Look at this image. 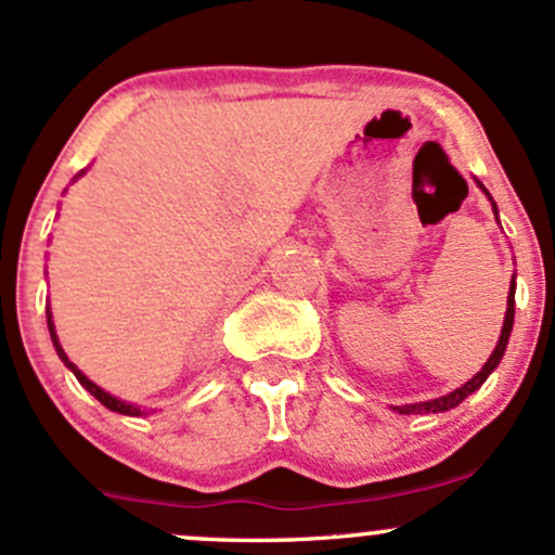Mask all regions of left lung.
Listing matches in <instances>:
<instances>
[{"label": "left lung", "mask_w": 555, "mask_h": 555, "mask_svg": "<svg viewBox=\"0 0 555 555\" xmlns=\"http://www.w3.org/2000/svg\"><path fill=\"white\" fill-rule=\"evenodd\" d=\"M479 184V181H477ZM482 186V184H479ZM485 189V186H482ZM487 194V189H485ZM490 197V194H487ZM492 199V197H490ZM492 212L498 216V208L495 203H492ZM514 292H516V284L511 282V292H508V308H505V319H503V328H501V339H498L495 350H492V356L487 358V363L482 366V371H477V374L472 376V379L466 382L464 387L453 389V392L442 395V398H435V400H426V403H411V405H395V411L398 413H442V411H450V408H455L461 403V400L468 398V395L474 392V389H479L485 385L487 376L495 371L498 363L503 361V352H505V345H508V337H511V328H514Z\"/></svg>", "instance_id": "1"}]
</instances>
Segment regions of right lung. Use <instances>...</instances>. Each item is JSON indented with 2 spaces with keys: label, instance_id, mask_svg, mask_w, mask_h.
I'll return each mask as SVG.
<instances>
[{
  "label": "right lung",
  "instance_id": "add662e5",
  "mask_svg": "<svg viewBox=\"0 0 555 555\" xmlns=\"http://www.w3.org/2000/svg\"><path fill=\"white\" fill-rule=\"evenodd\" d=\"M47 326H50V334H52V343H54V350H57V356H60V361L65 363V366H68L73 374H76V379L81 382V387H87L91 395H94L96 400H100L102 405L105 408H109V411H115V413H124V416H142V408H137V405H131V403H124V400H118V398H113V395L109 392H105V389L102 387H96L94 382L91 379H87V376L81 374V371H78V366L76 363H70L68 361V356H65V350L63 347H60V343H57V334H54V324H52V313L50 310H47Z\"/></svg>",
  "mask_w": 555,
  "mask_h": 555
}]
</instances>
